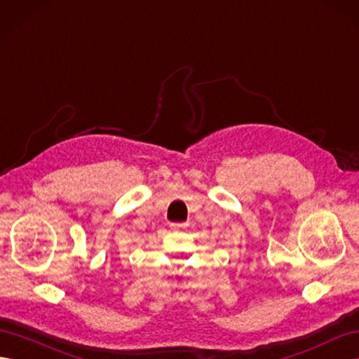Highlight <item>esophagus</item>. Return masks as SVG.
<instances>
[{"instance_id":"34e87169","label":"esophagus","mask_w":359,"mask_h":359,"mask_svg":"<svg viewBox=\"0 0 359 359\" xmlns=\"http://www.w3.org/2000/svg\"><path fill=\"white\" fill-rule=\"evenodd\" d=\"M186 226H187V224H177V222H175V224H170V229H172V230H175V231L186 229Z\"/></svg>"}]
</instances>
